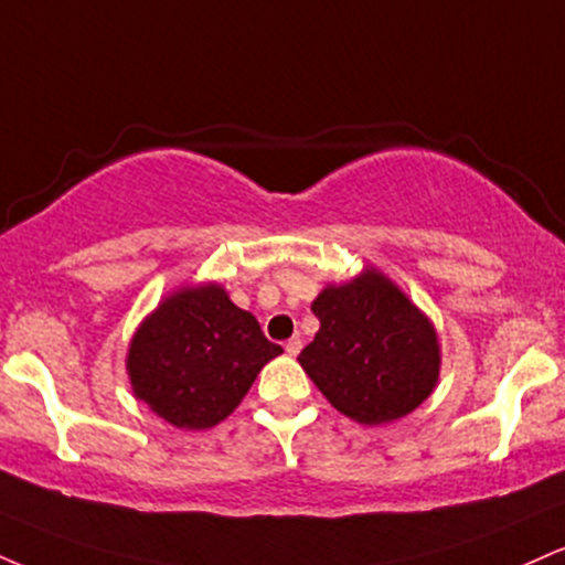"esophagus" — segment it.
<instances>
[{
	"label": "esophagus",
	"mask_w": 565,
	"mask_h": 565,
	"mask_svg": "<svg viewBox=\"0 0 565 565\" xmlns=\"http://www.w3.org/2000/svg\"><path fill=\"white\" fill-rule=\"evenodd\" d=\"M300 350H302V339L300 337H291L289 342H287V352H289V355H300Z\"/></svg>",
	"instance_id": "obj_1"
}]
</instances>
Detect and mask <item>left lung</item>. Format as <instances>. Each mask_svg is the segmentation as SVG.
Returning <instances> with one entry per match:
<instances>
[{"label":"left lung","mask_w":565,"mask_h":565,"mask_svg":"<svg viewBox=\"0 0 565 565\" xmlns=\"http://www.w3.org/2000/svg\"><path fill=\"white\" fill-rule=\"evenodd\" d=\"M310 308L321 329L297 360L339 413L365 426L390 424L434 392L437 331L382 270L329 284Z\"/></svg>","instance_id":"8db88e82"}]
</instances>
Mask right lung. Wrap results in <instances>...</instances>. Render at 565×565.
<instances>
[{"label":"right lung","mask_w":565,"mask_h":565,"mask_svg":"<svg viewBox=\"0 0 565 565\" xmlns=\"http://www.w3.org/2000/svg\"><path fill=\"white\" fill-rule=\"evenodd\" d=\"M281 352L221 284H200L173 291L141 321L126 371L149 411L175 429L202 431L228 418Z\"/></svg>","instance_id":"right-lung-1"}]
</instances>
